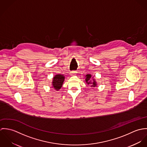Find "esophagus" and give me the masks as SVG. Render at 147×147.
Returning <instances> with one entry per match:
<instances>
[{
	"mask_svg": "<svg viewBox=\"0 0 147 147\" xmlns=\"http://www.w3.org/2000/svg\"><path fill=\"white\" fill-rule=\"evenodd\" d=\"M76 73V71H71V72H70V75H71V76H72V75H75Z\"/></svg>",
	"mask_w": 147,
	"mask_h": 147,
	"instance_id": "obj_1",
	"label": "esophagus"
}]
</instances>
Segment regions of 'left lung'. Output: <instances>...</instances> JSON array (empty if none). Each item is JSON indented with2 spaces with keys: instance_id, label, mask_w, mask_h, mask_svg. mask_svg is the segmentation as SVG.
I'll return each instance as SVG.
<instances>
[{
  "instance_id": "left-lung-1",
  "label": "left lung",
  "mask_w": 147,
  "mask_h": 147,
  "mask_svg": "<svg viewBox=\"0 0 147 147\" xmlns=\"http://www.w3.org/2000/svg\"><path fill=\"white\" fill-rule=\"evenodd\" d=\"M86 79H85V82L88 84H91V86L95 87L97 85L96 82L95 81L94 79H93V82L91 81L90 79H92V75L90 74H87L86 76Z\"/></svg>"
}]
</instances>
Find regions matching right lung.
I'll list each match as a JSON object with an SVG mask.
<instances>
[{
  "instance_id": "right-lung-1",
  "label": "right lung",
  "mask_w": 147,
  "mask_h": 147,
  "mask_svg": "<svg viewBox=\"0 0 147 147\" xmlns=\"http://www.w3.org/2000/svg\"><path fill=\"white\" fill-rule=\"evenodd\" d=\"M64 76L63 75L58 74L56 75L53 79V87L56 90H58L61 88L64 81Z\"/></svg>"
}]
</instances>
